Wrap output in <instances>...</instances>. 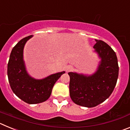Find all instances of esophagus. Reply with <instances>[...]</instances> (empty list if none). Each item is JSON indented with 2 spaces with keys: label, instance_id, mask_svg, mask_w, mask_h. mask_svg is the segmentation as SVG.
I'll list each match as a JSON object with an SVG mask.
<instances>
[{
  "label": "esophagus",
  "instance_id": "esophagus-1",
  "mask_svg": "<svg viewBox=\"0 0 130 130\" xmlns=\"http://www.w3.org/2000/svg\"><path fill=\"white\" fill-rule=\"evenodd\" d=\"M73 69V68L72 66H70H70H68L67 67H66V72H71V71H72Z\"/></svg>",
  "mask_w": 130,
  "mask_h": 130
}]
</instances>
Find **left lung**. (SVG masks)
Wrapping results in <instances>:
<instances>
[{
  "label": "left lung",
  "instance_id": "obj_1",
  "mask_svg": "<svg viewBox=\"0 0 130 130\" xmlns=\"http://www.w3.org/2000/svg\"><path fill=\"white\" fill-rule=\"evenodd\" d=\"M95 40L94 48L102 58L97 72L90 76L68 73L72 101L86 107L97 106L107 99L114 90L119 77V67L115 52L104 41Z\"/></svg>",
  "mask_w": 130,
  "mask_h": 130
}]
</instances>
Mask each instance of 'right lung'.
Returning a JSON list of instances; mask_svg holds the SVG:
<instances>
[{
	"label": "right lung",
	"instance_id": "1",
	"mask_svg": "<svg viewBox=\"0 0 130 130\" xmlns=\"http://www.w3.org/2000/svg\"><path fill=\"white\" fill-rule=\"evenodd\" d=\"M32 36L21 40L11 50L8 63V77L11 90L15 94L29 104H40L50 97L56 81L65 72L53 74L41 80H36L28 75L23 60L25 43Z\"/></svg>",
	"mask_w": 130,
	"mask_h": 130
}]
</instances>
